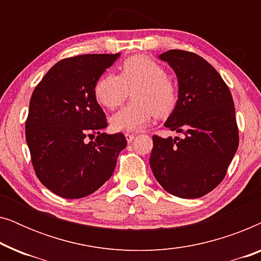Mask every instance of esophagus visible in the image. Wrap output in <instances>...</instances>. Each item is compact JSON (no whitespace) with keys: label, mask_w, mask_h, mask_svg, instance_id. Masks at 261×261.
Listing matches in <instances>:
<instances>
[{"label":"esophagus","mask_w":261,"mask_h":261,"mask_svg":"<svg viewBox=\"0 0 261 261\" xmlns=\"http://www.w3.org/2000/svg\"><path fill=\"white\" fill-rule=\"evenodd\" d=\"M124 135H126V139L128 142H132L134 140V138L137 137V134H134V133H126Z\"/></svg>","instance_id":"obj_1"}]
</instances>
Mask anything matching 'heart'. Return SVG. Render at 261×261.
<instances>
[{
  "label": "heart",
  "instance_id": "b5f03b06",
  "mask_svg": "<svg viewBox=\"0 0 261 261\" xmlns=\"http://www.w3.org/2000/svg\"><path fill=\"white\" fill-rule=\"evenodd\" d=\"M119 70V76L103 74L94 88L96 101L110 110L122 105L132 91L133 102L110 117L113 129L140 130L155 115L163 117L173 112L178 101L177 85L155 60L133 56L124 60Z\"/></svg>",
  "mask_w": 261,
  "mask_h": 261
}]
</instances>
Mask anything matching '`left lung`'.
Wrapping results in <instances>:
<instances>
[{
    "instance_id": "obj_1",
    "label": "left lung",
    "mask_w": 261,
    "mask_h": 261,
    "mask_svg": "<svg viewBox=\"0 0 261 261\" xmlns=\"http://www.w3.org/2000/svg\"><path fill=\"white\" fill-rule=\"evenodd\" d=\"M176 73L178 101L164 126L181 137H153L149 165L158 183L180 198H198L219 185L239 146L231 94L219 72L195 53L158 56Z\"/></svg>"
}]
</instances>
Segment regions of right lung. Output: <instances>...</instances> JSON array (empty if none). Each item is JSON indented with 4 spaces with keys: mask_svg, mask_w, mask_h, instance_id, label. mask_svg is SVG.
Here are the masks:
<instances>
[{
    "mask_svg": "<svg viewBox=\"0 0 261 261\" xmlns=\"http://www.w3.org/2000/svg\"><path fill=\"white\" fill-rule=\"evenodd\" d=\"M119 57L115 53L63 59L34 89L26 141L38 178L60 197L82 198L101 188L127 146L122 133H101L108 124L94 95L96 82ZM96 134L95 142L87 141Z\"/></svg>",
    "mask_w": 261,
    "mask_h": 261,
    "instance_id": "add662e5",
    "label": "right lung"
}]
</instances>
